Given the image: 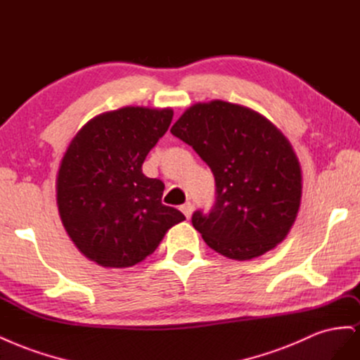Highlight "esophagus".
Wrapping results in <instances>:
<instances>
[{
	"mask_svg": "<svg viewBox=\"0 0 360 360\" xmlns=\"http://www.w3.org/2000/svg\"><path fill=\"white\" fill-rule=\"evenodd\" d=\"M181 211H182V214H184L185 217L190 218L191 214H193V205H191L190 202H187V203L181 206Z\"/></svg>",
	"mask_w": 360,
	"mask_h": 360,
	"instance_id": "1",
	"label": "esophagus"
}]
</instances>
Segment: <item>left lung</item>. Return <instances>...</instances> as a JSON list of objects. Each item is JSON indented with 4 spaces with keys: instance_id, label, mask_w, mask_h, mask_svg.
I'll return each mask as SVG.
<instances>
[{
    "instance_id": "8db88e82",
    "label": "left lung",
    "mask_w": 360,
    "mask_h": 360,
    "mask_svg": "<svg viewBox=\"0 0 360 360\" xmlns=\"http://www.w3.org/2000/svg\"><path fill=\"white\" fill-rule=\"evenodd\" d=\"M211 167L217 199L191 223L206 245L233 260L263 256L292 229L302 173L287 137L263 115L223 100L195 103L170 129Z\"/></svg>"
}]
</instances>
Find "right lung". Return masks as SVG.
Masks as SVG:
<instances>
[{
  "label": "right lung",
  "mask_w": 360,
  "mask_h": 360,
  "mask_svg": "<svg viewBox=\"0 0 360 360\" xmlns=\"http://www.w3.org/2000/svg\"><path fill=\"white\" fill-rule=\"evenodd\" d=\"M173 110L127 106L97 115L77 131L56 176V205L77 250L103 268H130L153 254L184 221L161 203L165 184L142 165Z\"/></svg>",
  "instance_id": "add662e5"
}]
</instances>
